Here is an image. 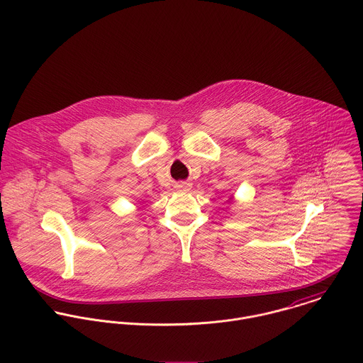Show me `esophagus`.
I'll return each instance as SVG.
<instances>
[{
  "label": "esophagus",
  "mask_w": 363,
  "mask_h": 363,
  "mask_svg": "<svg viewBox=\"0 0 363 363\" xmlns=\"http://www.w3.org/2000/svg\"><path fill=\"white\" fill-rule=\"evenodd\" d=\"M176 189L180 190V191H189L191 190V183H187V182H180L176 184Z\"/></svg>",
  "instance_id": "obj_1"
}]
</instances>
